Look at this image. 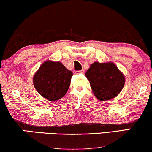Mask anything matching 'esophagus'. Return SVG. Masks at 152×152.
<instances>
[{
	"label": "esophagus",
	"mask_w": 152,
	"mask_h": 152,
	"mask_svg": "<svg viewBox=\"0 0 152 152\" xmlns=\"http://www.w3.org/2000/svg\"><path fill=\"white\" fill-rule=\"evenodd\" d=\"M75 73H76V74H79V73H81V74H83V73H84V70L82 69V70H80V71H77V72H76Z\"/></svg>",
	"instance_id": "1"
}]
</instances>
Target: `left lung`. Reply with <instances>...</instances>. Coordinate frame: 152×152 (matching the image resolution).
<instances>
[{
	"instance_id": "left-lung-1",
	"label": "left lung",
	"mask_w": 152,
	"mask_h": 152,
	"mask_svg": "<svg viewBox=\"0 0 152 152\" xmlns=\"http://www.w3.org/2000/svg\"><path fill=\"white\" fill-rule=\"evenodd\" d=\"M93 93L99 101H107L116 97L124 88L125 76L112 62L90 65L86 73Z\"/></svg>"
}]
</instances>
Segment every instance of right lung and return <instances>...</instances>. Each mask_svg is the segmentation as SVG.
Masks as SVG:
<instances>
[{"label":"right lung","mask_w":152,"mask_h":152,"mask_svg":"<svg viewBox=\"0 0 152 152\" xmlns=\"http://www.w3.org/2000/svg\"><path fill=\"white\" fill-rule=\"evenodd\" d=\"M73 76L60 62H44L33 77L34 88L43 98L57 101L64 97L70 86Z\"/></svg>","instance_id":"obj_1"}]
</instances>
